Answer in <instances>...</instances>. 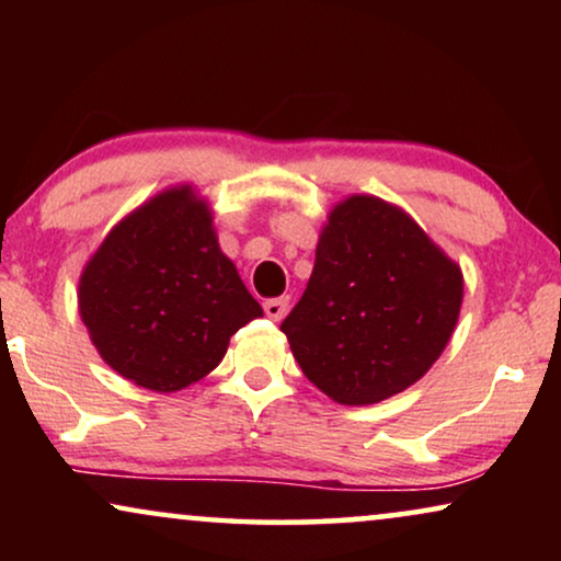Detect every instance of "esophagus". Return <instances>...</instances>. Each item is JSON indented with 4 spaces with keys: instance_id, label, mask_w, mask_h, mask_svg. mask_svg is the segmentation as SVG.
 <instances>
[{
    "instance_id": "esophagus-1",
    "label": "esophagus",
    "mask_w": 561,
    "mask_h": 561,
    "mask_svg": "<svg viewBox=\"0 0 561 561\" xmlns=\"http://www.w3.org/2000/svg\"><path fill=\"white\" fill-rule=\"evenodd\" d=\"M288 306H290V298L280 296V298H267V301L263 304V309L267 313V319L280 321L288 313Z\"/></svg>"
}]
</instances>
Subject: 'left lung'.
Listing matches in <instances>:
<instances>
[{"label":"left lung","mask_w":561,"mask_h":561,"mask_svg":"<svg viewBox=\"0 0 561 561\" xmlns=\"http://www.w3.org/2000/svg\"><path fill=\"white\" fill-rule=\"evenodd\" d=\"M462 273L416 221L373 196L336 206L301 301L283 319L306 378L344 405L386 401L455 332Z\"/></svg>","instance_id":"8db88e82"}]
</instances>
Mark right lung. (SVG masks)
<instances>
[{
	"label": "right lung",
	"mask_w": 561,
	"mask_h": 561,
	"mask_svg": "<svg viewBox=\"0 0 561 561\" xmlns=\"http://www.w3.org/2000/svg\"><path fill=\"white\" fill-rule=\"evenodd\" d=\"M79 306L104 363L158 393L202 380L229 336L263 317L188 188L156 196L106 234Z\"/></svg>",
	"instance_id": "right-lung-1"
}]
</instances>
